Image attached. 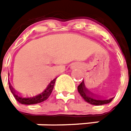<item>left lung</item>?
<instances>
[{"label":"left lung","instance_id":"obj_1","mask_svg":"<svg viewBox=\"0 0 131 131\" xmlns=\"http://www.w3.org/2000/svg\"><path fill=\"white\" fill-rule=\"evenodd\" d=\"M78 91L85 102L93 105H103V104H109L110 102H112V100L114 98V97L99 96L94 91L92 92L88 91L85 86L83 81L78 86Z\"/></svg>","mask_w":131,"mask_h":131}]
</instances>
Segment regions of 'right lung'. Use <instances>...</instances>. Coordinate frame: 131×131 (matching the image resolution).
<instances>
[{
	"label": "right lung",
	"mask_w": 131,
	"mask_h": 131,
	"mask_svg": "<svg viewBox=\"0 0 131 131\" xmlns=\"http://www.w3.org/2000/svg\"><path fill=\"white\" fill-rule=\"evenodd\" d=\"M56 79L57 78L48 80L42 85L38 86L33 92L29 93L27 94H22L16 91L10 83H8V86L11 90V92L17 102H19L21 104H35L46 101L50 96L54 87Z\"/></svg>",
	"instance_id": "add662e5"
}]
</instances>
